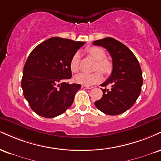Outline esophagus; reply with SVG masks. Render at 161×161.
<instances>
[{
  "label": "esophagus",
  "mask_w": 161,
  "mask_h": 161,
  "mask_svg": "<svg viewBox=\"0 0 161 161\" xmlns=\"http://www.w3.org/2000/svg\"><path fill=\"white\" fill-rule=\"evenodd\" d=\"M82 88H85V89H92L93 87L92 86H84V85H82Z\"/></svg>",
  "instance_id": "1"
}]
</instances>
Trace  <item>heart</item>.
<instances>
[{"label":"heart","mask_w":161,"mask_h":161,"mask_svg":"<svg viewBox=\"0 0 161 161\" xmlns=\"http://www.w3.org/2000/svg\"><path fill=\"white\" fill-rule=\"evenodd\" d=\"M86 52L89 56H91L93 59L97 61L95 67H94V70L100 69L106 75L111 73L112 70V63L109 59L106 58L105 51L102 48L98 47V46H91V47L87 48ZM69 68L74 73H79V71L80 70V55L79 53H75L73 55L69 62ZM102 79V73L100 71H96L91 74L82 73V74L76 75L75 81V82L84 85V86H92V85L100 82Z\"/></svg>","instance_id":"1"}]
</instances>
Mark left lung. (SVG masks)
<instances>
[{"label":"left lung","instance_id":"obj_1","mask_svg":"<svg viewBox=\"0 0 161 161\" xmlns=\"http://www.w3.org/2000/svg\"><path fill=\"white\" fill-rule=\"evenodd\" d=\"M93 44L105 48L112 58V74L100 85L103 97L94 104L106 115H119L132 107L140 94L143 82L140 65L130 49L115 39L106 37Z\"/></svg>","mask_w":161,"mask_h":161}]
</instances>
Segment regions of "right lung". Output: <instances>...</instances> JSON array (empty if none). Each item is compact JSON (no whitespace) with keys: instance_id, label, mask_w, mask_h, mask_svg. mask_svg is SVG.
<instances>
[{"instance_id":"right-lung-1","label":"right lung","mask_w":161,"mask_h":161,"mask_svg":"<svg viewBox=\"0 0 161 161\" xmlns=\"http://www.w3.org/2000/svg\"><path fill=\"white\" fill-rule=\"evenodd\" d=\"M85 42L52 37L31 52L23 69L22 88L33 111L55 118L70 107L79 84L65 81L72 76L69 62Z\"/></svg>"}]
</instances>
